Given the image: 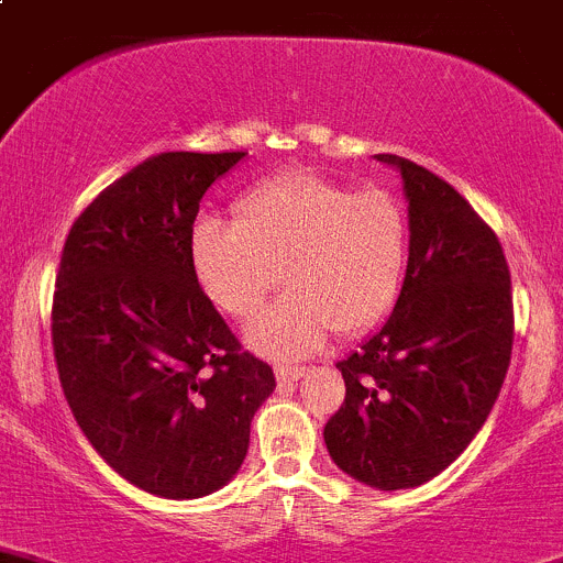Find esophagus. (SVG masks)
Segmentation results:
<instances>
[{
  "label": "esophagus",
  "mask_w": 563,
  "mask_h": 563,
  "mask_svg": "<svg viewBox=\"0 0 563 563\" xmlns=\"http://www.w3.org/2000/svg\"><path fill=\"white\" fill-rule=\"evenodd\" d=\"M300 376H306L303 366H279L276 368V379L279 382H298Z\"/></svg>",
  "instance_id": "obj_1"
}]
</instances>
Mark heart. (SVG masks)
<instances>
[{
	"label": "heart",
	"instance_id": "obj_1",
	"mask_svg": "<svg viewBox=\"0 0 563 563\" xmlns=\"http://www.w3.org/2000/svg\"><path fill=\"white\" fill-rule=\"evenodd\" d=\"M233 219H197L189 260L202 295L235 320H252L282 274L292 284L249 328V341L265 355H306L335 328H371L396 303L407 217L387 189H350L317 170H287L249 187Z\"/></svg>",
	"mask_w": 563,
	"mask_h": 563
}]
</instances>
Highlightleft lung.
Returning <instances> with one entry per match:
<instances>
[{
  "label": "left lung",
  "mask_w": 563,
  "mask_h": 563,
  "mask_svg": "<svg viewBox=\"0 0 563 563\" xmlns=\"http://www.w3.org/2000/svg\"><path fill=\"white\" fill-rule=\"evenodd\" d=\"M409 202V263L393 314L346 361L324 444L376 490L417 488L468 448L512 355V284L496 233L444 178L396 154Z\"/></svg>",
  "instance_id": "8db88e82"
}]
</instances>
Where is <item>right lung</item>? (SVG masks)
<instances>
[{"label":"right lung","instance_id":"add662e5","mask_svg":"<svg viewBox=\"0 0 563 563\" xmlns=\"http://www.w3.org/2000/svg\"><path fill=\"white\" fill-rule=\"evenodd\" d=\"M243 156H148L75 219L56 274L51 335L69 409L113 472L162 498L228 485L276 387L189 260L202 195Z\"/></svg>","mask_w":563,"mask_h":563}]
</instances>
